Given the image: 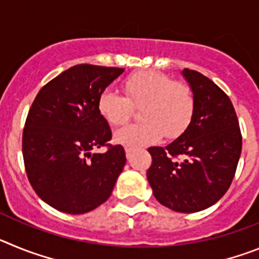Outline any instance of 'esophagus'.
Returning <instances> with one entry per match:
<instances>
[{
    "mask_svg": "<svg viewBox=\"0 0 259 259\" xmlns=\"http://www.w3.org/2000/svg\"><path fill=\"white\" fill-rule=\"evenodd\" d=\"M124 150H125V155H127V158H131V154L132 152H134V149L130 148V146H124Z\"/></svg>",
    "mask_w": 259,
    "mask_h": 259,
    "instance_id": "1",
    "label": "esophagus"
}]
</instances>
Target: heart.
I'll use <instances>...</instances> for the list:
<instances>
[{
  "mask_svg": "<svg viewBox=\"0 0 259 259\" xmlns=\"http://www.w3.org/2000/svg\"><path fill=\"white\" fill-rule=\"evenodd\" d=\"M125 96L105 89L98 97V110L111 125H120L131 118L134 106H143L140 123L116 130L115 143L130 148H143L157 143L166 135L180 136L188 128L194 113L191 88L174 81L158 71H143L125 79Z\"/></svg>",
  "mask_w": 259,
  "mask_h": 259,
  "instance_id": "1",
  "label": "heart"
}]
</instances>
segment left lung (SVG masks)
I'll list each match as a JSON object with an SVG mask.
<instances>
[{"label":"left lung","instance_id":"1","mask_svg":"<svg viewBox=\"0 0 259 259\" xmlns=\"http://www.w3.org/2000/svg\"><path fill=\"white\" fill-rule=\"evenodd\" d=\"M182 75L194 97L188 128L166 145L152 146L146 178L163 206L197 212L221 200L230 188L241 154V132L230 97L197 71Z\"/></svg>","mask_w":259,"mask_h":259}]
</instances>
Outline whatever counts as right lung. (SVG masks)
Instances as JSON below:
<instances>
[{
	"label": "right lung",
	"instance_id": "right-lung-1",
	"mask_svg": "<svg viewBox=\"0 0 259 259\" xmlns=\"http://www.w3.org/2000/svg\"><path fill=\"white\" fill-rule=\"evenodd\" d=\"M123 68L76 65L40 89L23 131V158L38 197L67 214H84L111 196L125 164L122 145L92 153L111 139L98 97Z\"/></svg>",
	"mask_w": 259,
	"mask_h": 259
}]
</instances>
